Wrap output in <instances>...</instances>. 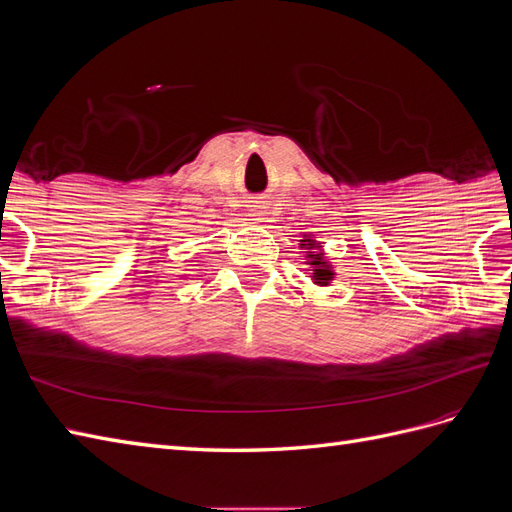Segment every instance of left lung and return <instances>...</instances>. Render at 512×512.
Wrapping results in <instances>:
<instances>
[{"mask_svg":"<svg viewBox=\"0 0 512 512\" xmlns=\"http://www.w3.org/2000/svg\"><path fill=\"white\" fill-rule=\"evenodd\" d=\"M301 245H307L309 250H312V247H316V241L314 239H303V243ZM307 265H312V269L309 271H314V280H316V284H320V286H327L329 282H331V277H333V271H331V265L329 262H324V256H322V252H307Z\"/></svg>","mask_w":512,"mask_h":512,"instance_id":"left-lung-1","label":"left lung"}]
</instances>
